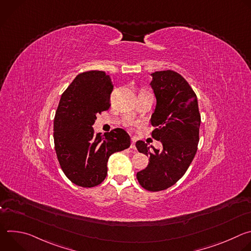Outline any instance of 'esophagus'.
Listing matches in <instances>:
<instances>
[{"label":"esophagus","instance_id":"obj_1","mask_svg":"<svg viewBox=\"0 0 251 251\" xmlns=\"http://www.w3.org/2000/svg\"><path fill=\"white\" fill-rule=\"evenodd\" d=\"M132 143H131V149L132 150H134V152L136 151V145H135V143H136V139L135 138H132Z\"/></svg>","mask_w":251,"mask_h":251}]
</instances>
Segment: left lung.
I'll use <instances>...</instances> for the list:
<instances>
[{"mask_svg":"<svg viewBox=\"0 0 251 251\" xmlns=\"http://www.w3.org/2000/svg\"><path fill=\"white\" fill-rule=\"evenodd\" d=\"M157 104L151 117L152 137L163 149L137 141L140 153L149 156L146 169L137 173L139 184L150 192L175 185L185 175L198 150L201 115L198 98L188 81L176 71L162 70L151 75Z\"/></svg>","mask_w":251,"mask_h":251,"instance_id":"obj_1","label":"left lung"}]
</instances>
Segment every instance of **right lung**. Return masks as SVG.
I'll return each instance as SVG.
<instances>
[{
  "instance_id": "1",
  "label": "right lung",
  "mask_w": 251,
  "mask_h": 251,
  "mask_svg": "<svg viewBox=\"0 0 251 251\" xmlns=\"http://www.w3.org/2000/svg\"><path fill=\"white\" fill-rule=\"evenodd\" d=\"M113 85L100 70L78 75L62 93L53 121L54 149L64 175L74 184L92 188L107 175V162L130 147L129 135L116 128L101 136L92 128L96 115L109 109Z\"/></svg>"
}]
</instances>
